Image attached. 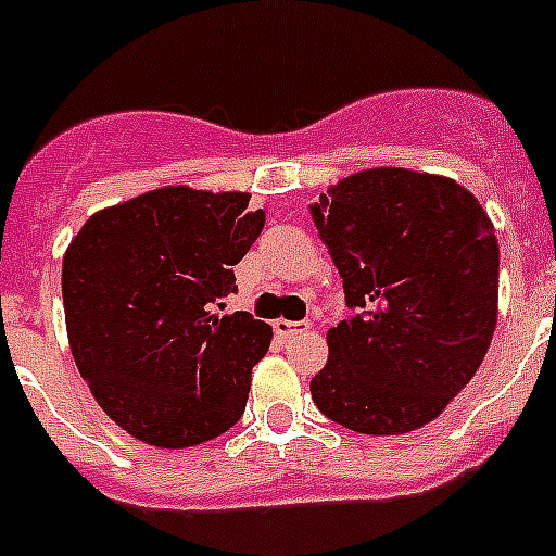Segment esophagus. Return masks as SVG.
Masks as SVG:
<instances>
[{"label":"esophagus","mask_w":556,"mask_h":556,"mask_svg":"<svg viewBox=\"0 0 556 556\" xmlns=\"http://www.w3.org/2000/svg\"><path fill=\"white\" fill-rule=\"evenodd\" d=\"M273 328H275V333L281 336V339H292V336L308 333V330H312V325H308V323H292V319H275Z\"/></svg>","instance_id":"esophagus-1"}]
</instances>
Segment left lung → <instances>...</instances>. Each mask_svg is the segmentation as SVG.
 Masks as SVG:
<instances>
[{"instance_id": "left-lung-1", "label": "left lung", "mask_w": 556, "mask_h": 556, "mask_svg": "<svg viewBox=\"0 0 556 556\" xmlns=\"http://www.w3.org/2000/svg\"><path fill=\"white\" fill-rule=\"evenodd\" d=\"M353 308L328 330L314 405L366 435L435 419L491 348L498 242L475 195L452 178L371 167L312 203Z\"/></svg>"}]
</instances>
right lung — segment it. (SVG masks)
Here are the masks:
<instances>
[{
  "label": "right lung",
  "mask_w": 556,
  "mask_h": 556,
  "mask_svg": "<svg viewBox=\"0 0 556 556\" xmlns=\"http://www.w3.org/2000/svg\"><path fill=\"white\" fill-rule=\"evenodd\" d=\"M248 192L162 187L90 217L63 258L76 369L118 427L162 450L239 421L273 328L220 314L264 228Z\"/></svg>",
  "instance_id": "1"
}]
</instances>
